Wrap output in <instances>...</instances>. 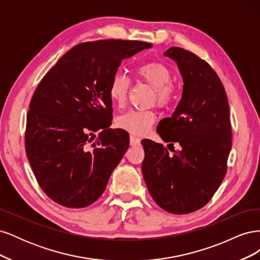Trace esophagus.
Instances as JSON below:
<instances>
[{
	"instance_id": "obj_1",
	"label": "esophagus",
	"mask_w": 260,
	"mask_h": 260,
	"mask_svg": "<svg viewBox=\"0 0 260 260\" xmlns=\"http://www.w3.org/2000/svg\"><path fill=\"white\" fill-rule=\"evenodd\" d=\"M141 144V140L136 136H130V145L131 146H139Z\"/></svg>"
}]
</instances>
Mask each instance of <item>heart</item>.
<instances>
[{"instance_id":"heart-1","label":"heart","mask_w":260,"mask_h":260,"mask_svg":"<svg viewBox=\"0 0 260 260\" xmlns=\"http://www.w3.org/2000/svg\"><path fill=\"white\" fill-rule=\"evenodd\" d=\"M137 76L151 85L155 90L156 101L160 106H168L176 100L177 89L171 82L170 69L159 61H148L140 65L137 70ZM129 90V81L122 75H116L109 83V98L116 105H122L127 100ZM156 119L153 111L147 109H138L130 111L121 115L118 119V124L136 135H143L147 132Z\"/></svg>"}]
</instances>
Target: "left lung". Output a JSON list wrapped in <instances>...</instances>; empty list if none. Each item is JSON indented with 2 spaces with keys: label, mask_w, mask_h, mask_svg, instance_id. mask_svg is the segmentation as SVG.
<instances>
[{
  "label": "left lung",
  "mask_w": 260,
  "mask_h": 260,
  "mask_svg": "<svg viewBox=\"0 0 260 260\" xmlns=\"http://www.w3.org/2000/svg\"><path fill=\"white\" fill-rule=\"evenodd\" d=\"M164 55L177 62L183 90L174 114L156 130L165 142L181 147L169 155L161 144L141 141L142 174L157 205L183 215L205 206L225 176L232 146L230 111L222 82L205 60L181 48Z\"/></svg>",
  "instance_id": "left-lung-1"
}]
</instances>
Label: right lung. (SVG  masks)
<instances>
[{"label": "right lung", "instance_id": "add662e5", "mask_svg": "<svg viewBox=\"0 0 260 260\" xmlns=\"http://www.w3.org/2000/svg\"><path fill=\"white\" fill-rule=\"evenodd\" d=\"M149 48L141 41L80 43L39 83L27 115L26 153L38 183L59 205L86 207L103 194L129 147L127 131L109 128V83L123 59Z\"/></svg>", "mask_w": 260, "mask_h": 260}]
</instances>
